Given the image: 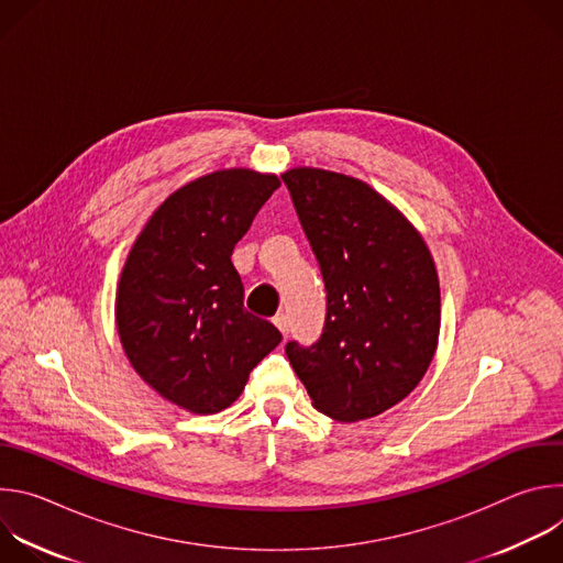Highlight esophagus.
<instances>
[{"label": "esophagus", "mask_w": 563, "mask_h": 563, "mask_svg": "<svg viewBox=\"0 0 563 563\" xmlns=\"http://www.w3.org/2000/svg\"><path fill=\"white\" fill-rule=\"evenodd\" d=\"M272 320H274V325L280 330V334L287 336V332H289V320H287V316H285V313H276Z\"/></svg>", "instance_id": "34e87169"}]
</instances>
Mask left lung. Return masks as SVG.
<instances>
[{
  "label": "left lung",
  "instance_id": "obj_1",
  "mask_svg": "<svg viewBox=\"0 0 563 563\" xmlns=\"http://www.w3.org/2000/svg\"><path fill=\"white\" fill-rule=\"evenodd\" d=\"M328 291L323 334L285 354L313 408L336 421L404 400L432 363L441 291L417 229L369 185L323 169L283 174Z\"/></svg>",
  "mask_w": 563,
  "mask_h": 563
}]
</instances>
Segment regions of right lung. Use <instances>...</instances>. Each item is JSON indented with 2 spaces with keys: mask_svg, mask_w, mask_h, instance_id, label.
I'll use <instances>...</instances> for the list:
<instances>
[{
  "mask_svg": "<svg viewBox=\"0 0 563 563\" xmlns=\"http://www.w3.org/2000/svg\"><path fill=\"white\" fill-rule=\"evenodd\" d=\"M276 176L224 169L202 176L155 209L122 269L118 334L135 372L172 404L216 415L283 341L243 305L231 252Z\"/></svg>",
  "mask_w": 563,
  "mask_h": 563,
  "instance_id": "obj_1",
  "label": "right lung"
}]
</instances>
